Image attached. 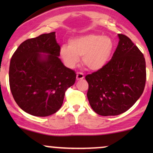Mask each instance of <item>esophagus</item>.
Listing matches in <instances>:
<instances>
[{
	"label": "esophagus",
	"instance_id": "obj_1",
	"mask_svg": "<svg viewBox=\"0 0 153 153\" xmlns=\"http://www.w3.org/2000/svg\"><path fill=\"white\" fill-rule=\"evenodd\" d=\"M84 78V75H83V73H81V72H78L76 74V79L78 81L79 80H82V79Z\"/></svg>",
	"mask_w": 153,
	"mask_h": 153
}]
</instances>
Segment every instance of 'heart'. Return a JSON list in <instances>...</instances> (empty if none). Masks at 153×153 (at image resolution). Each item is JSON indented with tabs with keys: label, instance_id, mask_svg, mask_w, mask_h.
<instances>
[{
	"label": "heart",
	"instance_id": "obj_1",
	"mask_svg": "<svg viewBox=\"0 0 153 153\" xmlns=\"http://www.w3.org/2000/svg\"><path fill=\"white\" fill-rule=\"evenodd\" d=\"M115 47L108 36L86 34L70 39L68 46H62L60 56L69 68H74L82 57V62L92 71H99L107 65L111 59Z\"/></svg>",
	"mask_w": 153,
	"mask_h": 153
}]
</instances>
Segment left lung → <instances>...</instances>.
<instances>
[{
  "mask_svg": "<svg viewBox=\"0 0 153 153\" xmlns=\"http://www.w3.org/2000/svg\"><path fill=\"white\" fill-rule=\"evenodd\" d=\"M118 36V47L107 65L85 76L90 105L100 116L127 111L141 97L146 84L143 53L128 37Z\"/></svg>",
  "mask_w": 153,
  "mask_h": 153,
  "instance_id": "8db88e82",
  "label": "left lung"
}]
</instances>
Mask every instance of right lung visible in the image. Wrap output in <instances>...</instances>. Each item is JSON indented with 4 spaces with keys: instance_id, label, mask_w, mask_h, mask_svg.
Returning a JSON list of instances; mask_svg holds the SVG:
<instances>
[{
    "instance_id": "1",
    "label": "right lung",
    "mask_w": 153,
    "mask_h": 153,
    "mask_svg": "<svg viewBox=\"0 0 153 153\" xmlns=\"http://www.w3.org/2000/svg\"><path fill=\"white\" fill-rule=\"evenodd\" d=\"M56 32L26 39L10 60V86L18 106L34 116H49L63 102L76 74L59 58Z\"/></svg>"
}]
</instances>
